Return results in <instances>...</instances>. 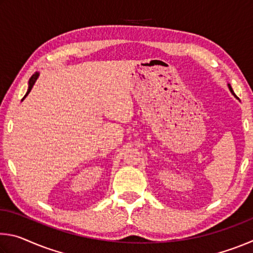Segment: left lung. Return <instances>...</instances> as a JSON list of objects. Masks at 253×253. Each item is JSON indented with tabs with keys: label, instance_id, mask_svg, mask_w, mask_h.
<instances>
[{
	"label": "left lung",
	"instance_id": "left-lung-1",
	"mask_svg": "<svg viewBox=\"0 0 253 253\" xmlns=\"http://www.w3.org/2000/svg\"><path fill=\"white\" fill-rule=\"evenodd\" d=\"M229 89H230V91H231V92H232V93H233V95L235 96V93L233 92V90H232V88H231V85H230V84H229ZM235 97H237V96H235Z\"/></svg>",
	"mask_w": 253,
	"mask_h": 253
}]
</instances>
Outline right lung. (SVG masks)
<instances>
[{"instance_id": "right-lung-1", "label": "right lung", "mask_w": 253, "mask_h": 253, "mask_svg": "<svg viewBox=\"0 0 253 253\" xmlns=\"http://www.w3.org/2000/svg\"><path fill=\"white\" fill-rule=\"evenodd\" d=\"M38 77H39V74H38V72H36V74H34L32 77H31V78H30V81H29V89H28V92L27 93H25V96L23 97V99H24V98L25 97H27L28 95H29V92L30 91H31V89H32V87H33V84H34V83H36V81H37V79H38ZM22 99V100H23Z\"/></svg>"}]
</instances>
